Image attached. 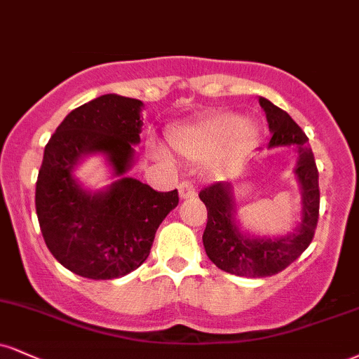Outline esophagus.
Here are the masks:
<instances>
[{
  "mask_svg": "<svg viewBox=\"0 0 359 359\" xmlns=\"http://www.w3.org/2000/svg\"><path fill=\"white\" fill-rule=\"evenodd\" d=\"M197 196L196 192V187H194L192 182H189V180H184L182 184H179V197L180 198H194Z\"/></svg>",
  "mask_w": 359,
  "mask_h": 359,
  "instance_id": "34e87169",
  "label": "esophagus"
}]
</instances>
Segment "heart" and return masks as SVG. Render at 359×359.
Here are the masks:
<instances>
[{"instance_id":"1","label":"heart","mask_w":359,"mask_h":359,"mask_svg":"<svg viewBox=\"0 0 359 359\" xmlns=\"http://www.w3.org/2000/svg\"><path fill=\"white\" fill-rule=\"evenodd\" d=\"M257 127L231 111H219L189 125L172 128L168 144L177 154L192 162L205 161L219 154L227 144L248 147L256 140Z\"/></svg>"}]
</instances>
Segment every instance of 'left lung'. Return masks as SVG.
Returning a JSON list of instances; mask_svg holds the SVG:
<instances>
[{
  "label": "left lung",
  "mask_w": 359,
  "mask_h": 359,
  "mask_svg": "<svg viewBox=\"0 0 359 359\" xmlns=\"http://www.w3.org/2000/svg\"><path fill=\"white\" fill-rule=\"evenodd\" d=\"M273 133L267 149L296 147L294 174L301 187L303 217L292 234L280 237H254L245 234L236 221L232 187L215 182L202 189L198 197L207 207V226L202 236L205 254L219 269L244 278H267L280 273L308 249L314 237L319 217L318 167L306 133L287 111L280 110L267 98H259Z\"/></svg>",
  "instance_id": "obj_1"
}]
</instances>
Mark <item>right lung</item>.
<instances>
[{
	"mask_svg": "<svg viewBox=\"0 0 359 359\" xmlns=\"http://www.w3.org/2000/svg\"><path fill=\"white\" fill-rule=\"evenodd\" d=\"M142 107L109 93L72 110L45 147L34 205L46 248L81 278L107 280L145 262L155 232L179 204V192H157L132 177L140 142ZM103 153L118 181L105 191L79 187L72 168L86 154Z\"/></svg>",
	"mask_w": 359,
	"mask_h": 359,
	"instance_id": "add662e5",
	"label": "right lung"
}]
</instances>
